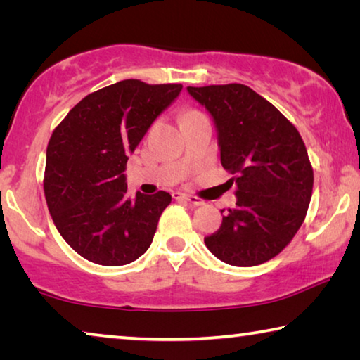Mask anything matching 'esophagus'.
Returning <instances> with one entry per match:
<instances>
[{
  "label": "esophagus",
  "mask_w": 360,
  "mask_h": 360,
  "mask_svg": "<svg viewBox=\"0 0 360 360\" xmlns=\"http://www.w3.org/2000/svg\"><path fill=\"white\" fill-rule=\"evenodd\" d=\"M173 198L174 200H184V202H188L193 206H202L205 205V202L202 198L198 197H193V195H187V193H182V192H173Z\"/></svg>",
  "instance_id": "34e87169"
}]
</instances>
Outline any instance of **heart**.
Listing matches in <instances>:
<instances>
[{
    "label": "heart",
    "instance_id": "b5f03b06",
    "mask_svg": "<svg viewBox=\"0 0 360 360\" xmlns=\"http://www.w3.org/2000/svg\"><path fill=\"white\" fill-rule=\"evenodd\" d=\"M192 112H197V111H187L186 114H192ZM186 114H184V115H186Z\"/></svg>",
    "mask_w": 360,
    "mask_h": 360
}]
</instances>
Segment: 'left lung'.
<instances>
[{"mask_svg": "<svg viewBox=\"0 0 360 360\" xmlns=\"http://www.w3.org/2000/svg\"><path fill=\"white\" fill-rule=\"evenodd\" d=\"M217 129L221 163L236 186V206L205 245L219 260L254 266L294 238L313 193V167L300 133L243 84L187 87Z\"/></svg>", "mask_w": 360, "mask_h": 360, "instance_id": "obj_1", "label": "left lung"}]
</instances>
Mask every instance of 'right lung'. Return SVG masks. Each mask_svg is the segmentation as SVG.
I'll return each mask as SVG.
<instances>
[{"instance_id":"1","label":"right lung","mask_w":360,"mask_h":360,"mask_svg":"<svg viewBox=\"0 0 360 360\" xmlns=\"http://www.w3.org/2000/svg\"><path fill=\"white\" fill-rule=\"evenodd\" d=\"M181 84L139 79L108 85L82 98L47 144L44 195L63 240L94 264L119 266L148 251L172 195L127 197L125 167Z\"/></svg>"}]
</instances>
